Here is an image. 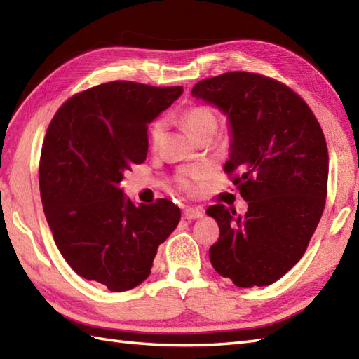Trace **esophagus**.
Instances as JSON below:
<instances>
[{
    "label": "esophagus",
    "mask_w": 359,
    "mask_h": 359,
    "mask_svg": "<svg viewBox=\"0 0 359 359\" xmlns=\"http://www.w3.org/2000/svg\"><path fill=\"white\" fill-rule=\"evenodd\" d=\"M203 212L201 208H185L184 210V219L187 221H193V219H198V217H202Z\"/></svg>",
    "instance_id": "34e87169"
}]
</instances>
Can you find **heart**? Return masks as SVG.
<instances>
[{
	"instance_id": "heart-1",
	"label": "heart",
	"mask_w": 359,
	"mask_h": 359,
	"mask_svg": "<svg viewBox=\"0 0 359 359\" xmlns=\"http://www.w3.org/2000/svg\"><path fill=\"white\" fill-rule=\"evenodd\" d=\"M184 123L187 126V129L194 138H199L202 135H213L216 128H217V116L215 111L207 107V105H194V107H189L184 116ZM163 130H165V124L163 121H156L152 124L151 132H149V140L152 146H157L160 143L161 137H163ZM189 180L188 179H182V187L189 188Z\"/></svg>"
}]
</instances>
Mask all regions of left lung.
Returning a JSON list of instances; mask_svg holds the SVG:
<instances>
[{"label": "left lung", "instance_id": "left-lung-1", "mask_svg": "<svg viewBox=\"0 0 359 359\" xmlns=\"http://www.w3.org/2000/svg\"><path fill=\"white\" fill-rule=\"evenodd\" d=\"M196 100L227 118L226 171L248 202L245 215L212 205L219 226L210 262L236 286H268L305 254L325 207L328 149L299 95L255 73L231 72L196 83Z\"/></svg>", "mask_w": 359, "mask_h": 359}]
</instances>
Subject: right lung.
Wrapping results in <instances>:
<instances>
[{"label":"right lung","instance_id":"obj_1","mask_svg":"<svg viewBox=\"0 0 359 359\" xmlns=\"http://www.w3.org/2000/svg\"><path fill=\"white\" fill-rule=\"evenodd\" d=\"M182 93V87L101 83L68 100L48 128L39 171L48 226L69 268L109 291L143 283L180 221L171 201L135 203L119 184L146 158L147 124Z\"/></svg>","mask_w":359,"mask_h":359}]
</instances>
